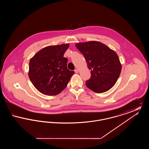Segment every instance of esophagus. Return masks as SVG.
Returning a JSON list of instances; mask_svg holds the SVG:
<instances>
[{
    "mask_svg": "<svg viewBox=\"0 0 149 149\" xmlns=\"http://www.w3.org/2000/svg\"><path fill=\"white\" fill-rule=\"evenodd\" d=\"M74 71L75 72V73H78V72H79V69H75Z\"/></svg>",
    "mask_w": 149,
    "mask_h": 149,
    "instance_id": "esophagus-1",
    "label": "esophagus"
}]
</instances>
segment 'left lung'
Listing matches in <instances>:
<instances>
[{"label": "left lung", "mask_w": 149, "mask_h": 149, "mask_svg": "<svg viewBox=\"0 0 149 149\" xmlns=\"http://www.w3.org/2000/svg\"><path fill=\"white\" fill-rule=\"evenodd\" d=\"M75 46L85 57L91 77L86 86L93 92L104 93L111 89L120 75L122 65L113 50L99 41L77 43Z\"/></svg>", "instance_id": "8db88e82"}]
</instances>
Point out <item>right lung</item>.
<instances>
[{
    "label": "right lung",
    "instance_id": "right-lung-1",
    "mask_svg": "<svg viewBox=\"0 0 149 149\" xmlns=\"http://www.w3.org/2000/svg\"><path fill=\"white\" fill-rule=\"evenodd\" d=\"M69 47V43L47 46L30 59L29 78L40 92L55 95L66 87L74 74L68 69V58L64 57Z\"/></svg>",
    "mask_w": 149,
    "mask_h": 149
}]
</instances>
